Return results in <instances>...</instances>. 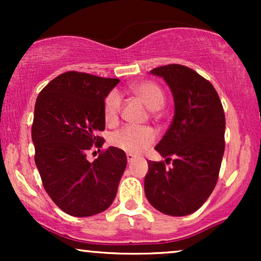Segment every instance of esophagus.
Instances as JSON below:
<instances>
[{
  "label": "esophagus",
  "instance_id": "1",
  "mask_svg": "<svg viewBox=\"0 0 261 261\" xmlns=\"http://www.w3.org/2000/svg\"><path fill=\"white\" fill-rule=\"evenodd\" d=\"M126 158H127V162H128V163H131V162H133V161H134L135 158H136V157H135L134 154H131V153H127V154H126Z\"/></svg>",
  "mask_w": 261,
  "mask_h": 261
}]
</instances>
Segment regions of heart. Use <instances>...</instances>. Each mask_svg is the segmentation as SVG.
Returning <instances> with one entry per match:
<instances>
[{
	"mask_svg": "<svg viewBox=\"0 0 261 261\" xmlns=\"http://www.w3.org/2000/svg\"><path fill=\"white\" fill-rule=\"evenodd\" d=\"M131 91L136 97L145 103L152 112L160 110L164 104V94L162 89L153 82H139L131 87ZM121 110V95L118 91H112L107 94L103 103L104 119L108 124L113 125L118 121ZM155 135L149 127L125 126L115 131L110 137V143L114 147L127 152V153H141L153 145Z\"/></svg>",
	"mask_w": 261,
	"mask_h": 261,
	"instance_id": "b5f03b06",
	"label": "heart"
}]
</instances>
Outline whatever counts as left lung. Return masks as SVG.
<instances>
[{
	"label": "left lung",
	"mask_w": 261,
	"mask_h": 261,
	"mask_svg": "<svg viewBox=\"0 0 261 261\" xmlns=\"http://www.w3.org/2000/svg\"><path fill=\"white\" fill-rule=\"evenodd\" d=\"M151 73L166 81L174 99V118L155 146L173 166L149 161L145 194L162 214L187 216L216 187L224 152L223 107L214 86L187 66H161Z\"/></svg>",
	"instance_id": "obj_1"
}]
</instances>
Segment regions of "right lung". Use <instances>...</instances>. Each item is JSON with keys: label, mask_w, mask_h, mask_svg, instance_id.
Returning <instances> with one entry per match:
<instances>
[{"label": "right lung", "mask_w": 261, "mask_h": 261, "mask_svg": "<svg viewBox=\"0 0 261 261\" xmlns=\"http://www.w3.org/2000/svg\"><path fill=\"white\" fill-rule=\"evenodd\" d=\"M118 83V79L68 71L37 98L32 125L35 164L45 191L71 216L106 211L126 168V154L116 147L101 152L92 163L86 157L93 145L103 146L104 139L97 136L106 128L103 103Z\"/></svg>", "instance_id": "add662e5"}]
</instances>
